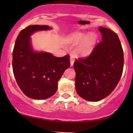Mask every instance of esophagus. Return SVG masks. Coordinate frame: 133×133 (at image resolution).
Masks as SVG:
<instances>
[{"instance_id": "34e87169", "label": "esophagus", "mask_w": 133, "mask_h": 133, "mask_svg": "<svg viewBox=\"0 0 133 133\" xmlns=\"http://www.w3.org/2000/svg\"><path fill=\"white\" fill-rule=\"evenodd\" d=\"M75 62V58L73 56H71L70 57V63H71V66H73V64H74Z\"/></svg>"}]
</instances>
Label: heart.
Segmentation results:
<instances>
[{"label": "heart", "mask_w": 133, "mask_h": 133, "mask_svg": "<svg viewBox=\"0 0 133 133\" xmlns=\"http://www.w3.org/2000/svg\"><path fill=\"white\" fill-rule=\"evenodd\" d=\"M87 35L84 33H76L68 37L66 41L68 44H77L84 41ZM96 37L95 35L92 34L89 36L76 49V52L78 54L82 56L89 55L91 53L92 49H93L94 44L96 42Z\"/></svg>", "instance_id": "b5f03b06"}]
</instances>
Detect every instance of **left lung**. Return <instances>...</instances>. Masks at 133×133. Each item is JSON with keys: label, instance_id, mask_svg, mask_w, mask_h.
I'll return each mask as SVG.
<instances>
[{"label": "left lung", "instance_id": "8db88e82", "mask_svg": "<svg viewBox=\"0 0 133 133\" xmlns=\"http://www.w3.org/2000/svg\"><path fill=\"white\" fill-rule=\"evenodd\" d=\"M102 41L86 58L74 62L75 88L84 100L97 102L112 92L118 84L124 69V51L117 34L100 27Z\"/></svg>", "mask_w": 133, "mask_h": 133}]
</instances>
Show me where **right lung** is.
Instances as JSON below:
<instances>
[{
	"label": "right lung",
	"mask_w": 133,
	"mask_h": 133,
	"mask_svg": "<svg viewBox=\"0 0 133 133\" xmlns=\"http://www.w3.org/2000/svg\"><path fill=\"white\" fill-rule=\"evenodd\" d=\"M48 25H31L18 34L13 51L14 76L22 91L30 98L44 100L57 91L58 81L70 66L69 55L56 57L45 52H35L30 36L37 31L48 30Z\"/></svg>",
	"instance_id": "1"
}]
</instances>
